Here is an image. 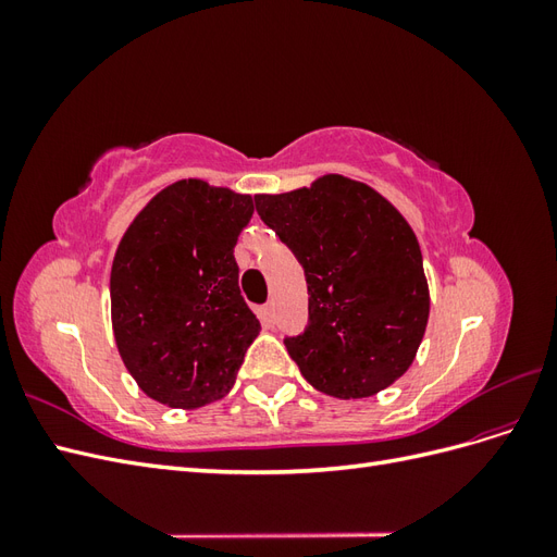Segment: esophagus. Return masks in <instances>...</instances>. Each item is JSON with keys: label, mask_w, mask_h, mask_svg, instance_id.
I'll return each instance as SVG.
<instances>
[{"label": "esophagus", "mask_w": 557, "mask_h": 557, "mask_svg": "<svg viewBox=\"0 0 557 557\" xmlns=\"http://www.w3.org/2000/svg\"><path fill=\"white\" fill-rule=\"evenodd\" d=\"M262 320L267 325H274V301H269V305L262 307Z\"/></svg>", "instance_id": "34e87169"}]
</instances>
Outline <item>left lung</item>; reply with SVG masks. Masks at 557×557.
<instances>
[{
    "mask_svg": "<svg viewBox=\"0 0 557 557\" xmlns=\"http://www.w3.org/2000/svg\"><path fill=\"white\" fill-rule=\"evenodd\" d=\"M256 209L305 267L309 327L285 339L301 376L339 399L372 397L404 376L430 318L423 256L404 215L342 174L256 195Z\"/></svg>",
    "mask_w": 557,
    "mask_h": 557,
    "instance_id": "1",
    "label": "left lung"
}]
</instances>
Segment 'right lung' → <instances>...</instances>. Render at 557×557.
<instances>
[{"label": "right lung", "mask_w": 557, "mask_h": 557, "mask_svg": "<svg viewBox=\"0 0 557 557\" xmlns=\"http://www.w3.org/2000/svg\"><path fill=\"white\" fill-rule=\"evenodd\" d=\"M250 215V195L183 178L150 199L117 244L115 346L132 379L164 407L223 399L260 334L234 260Z\"/></svg>", "instance_id": "1"}]
</instances>
